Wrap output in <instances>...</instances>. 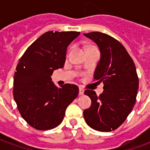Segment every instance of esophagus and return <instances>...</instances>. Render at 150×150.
<instances>
[{
    "mask_svg": "<svg viewBox=\"0 0 150 150\" xmlns=\"http://www.w3.org/2000/svg\"><path fill=\"white\" fill-rule=\"evenodd\" d=\"M83 93H84V89L82 87H79V95L82 96V95H83Z\"/></svg>",
    "mask_w": 150,
    "mask_h": 150,
    "instance_id": "obj_1",
    "label": "esophagus"
}]
</instances>
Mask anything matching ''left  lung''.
<instances>
[{"label":"left lung","mask_w":150,"mask_h":150,"mask_svg":"<svg viewBox=\"0 0 150 150\" xmlns=\"http://www.w3.org/2000/svg\"><path fill=\"white\" fill-rule=\"evenodd\" d=\"M97 44L100 60L94 73L95 80L104 83V92L86 90L91 107L83 112L86 123L100 132H111L125 122L136 103L139 79L133 60L119 41L106 34H83Z\"/></svg>","instance_id":"obj_1"}]
</instances>
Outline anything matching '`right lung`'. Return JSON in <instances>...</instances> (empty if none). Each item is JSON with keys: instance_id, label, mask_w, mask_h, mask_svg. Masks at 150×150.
<instances>
[{"instance_id": "add662e5", "label": "right lung", "mask_w": 150, "mask_h": 150, "mask_svg": "<svg viewBox=\"0 0 150 150\" xmlns=\"http://www.w3.org/2000/svg\"><path fill=\"white\" fill-rule=\"evenodd\" d=\"M79 34L46 32L28 47L16 67L13 98L22 118L35 129L48 130L60 125L67 108L78 96L76 85L58 88L50 76L63 67L67 48Z\"/></svg>"}]
</instances>
